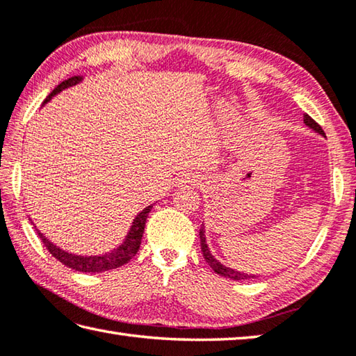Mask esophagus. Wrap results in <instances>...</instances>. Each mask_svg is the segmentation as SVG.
I'll return each instance as SVG.
<instances>
[{
    "mask_svg": "<svg viewBox=\"0 0 356 356\" xmlns=\"http://www.w3.org/2000/svg\"><path fill=\"white\" fill-rule=\"evenodd\" d=\"M197 178L195 177H193V175H187L186 177V179H184V183H191V184H195L197 183Z\"/></svg>",
    "mask_w": 356,
    "mask_h": 356,
    "instance_id": "obj_1",
    "label": "esophagus"
}]
</instances>
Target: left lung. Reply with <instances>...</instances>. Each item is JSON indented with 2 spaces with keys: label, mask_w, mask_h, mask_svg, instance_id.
Instances as JSON below:
<instances>
[{
  "label": "left lung",
  "mask_w": 356,
  "mask_h": 356,
  "mask_svg": "<svg viewBox=\"0 0 356 356\" xmlns=\"http://www.w3.org/2000/svg\"><path fill=\"white\" fill-rule=\"evenodd\" d=\"M304 122H305V125L310 127V129H313L314 131L319 133V135H323V136L325 135L324 130L321 129V125L318 122H314V120L308 115H304ZM200 241H201V251H203V257L207 261V265H209L217 274H220V276L227 277V279H232V280L257 279V276H254V274H245V273H241V271L232 270V268H227L223 264H220V261L212 256L211 251H209V248H207V245H206V237H204V231L203 229H200Z\"/></svg>",
  "instance_id": "8db88e82"
}]
</instances>
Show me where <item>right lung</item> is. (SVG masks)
Returning <instances> with one entry per match:
<instances>
[{"mask_svg": "<svg viewBox=\"0 0 356 356\" xmlns=\"http://www.w3.org/2000/svg\"><path fill=\"white\" fill-rule=\"evenodd\" d=\"M79 82H82V77L80 76H74L68 80H65V82H62L60 85H57L56 88H54L51 95L46 97L44 104L49 102L51 97L58 95L60 91H63L65 88H70V86H72V85H77ZM152 207L153 206H147L144 211H140L138 213L136 218L133 220V225L130 227L129 234H127V237H125L122 245L116 248V250H113L111 252L102 254V256H76V254L66 252L63 250H60L58 246H56L52 241L46 238L35 226L33 227L37 229L38 237L42 238L43 245L46 246V250H48L57 260L62 261L63 265L71 268V270L82 271V273H102V271L115 270V268L122 266L133 256H136V252L140 246V240H143L145 221H147V217H149V212L152 211Z\"/></svg>", "mask_w": 356, "mask_h": 356, "instance_id": "add662e5", "label": "right lung"}]
</instances>
